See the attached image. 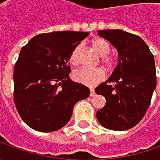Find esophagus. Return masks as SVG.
I'll list each match as a JSON object with an SVG mask.
<instances>
[{"label": "esophagus", "mask_w": 160, "mask_h": 160, "mask_svg": "<svg viewBox=\"0 0 160 160\" xmlns=\"http://www.w3.org/2000/svg\"><path fill=\"white\" fill-rule=\"evenodd\" d=\"M94 95H95V91H94L93 88H91V89H90V96L92 97V96Z\"/></svg>", "instance_id": "esophagus-1"}]
</instances>
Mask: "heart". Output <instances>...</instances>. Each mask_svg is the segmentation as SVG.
<instances>
[{
    "instance_id": "b5f03b06",
    "label": "heart",
    "mask_w": 160,
    "mask_h": 160,
    "mask_svg": "<svg viewBox=\"0 0 160 160\" xmlns=\"http://www.w3.org/2000/svg\"><path fill=\"white\" fill-rule=\"evenodd\" d=\"M91 44L99 55H101L102 64L108 70H112L118 64L116 58L110 55H107L110 52V47L106 41L101 38H95L92 40ZM81 46L77 45L69 55L68 62L72 66L79 64V53ZM73 80L77 83H82L86 86H93L96 83H100L105 77V72L101 68H81L75 71L72 75Z\"/></svg>"
}]
</instances>
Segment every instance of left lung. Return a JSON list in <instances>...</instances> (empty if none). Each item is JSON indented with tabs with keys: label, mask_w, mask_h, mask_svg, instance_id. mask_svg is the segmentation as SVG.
Returning a JSON list of instances; mask_svg holds the SVG:
<instances>
[{
	"label": "left lung",
	"mask_w": 160,
	"mask_h": 160,
	"mask_svg": "<svg viewBox=\"0 0 160 160\" xmlns=\"http://www.w3.org/2000/svg\"><path fill=\"white\" fill-rule=\"evenodd\" d=\"M98 34L118 52V64L106 82L95 88L105 97L96 118L107 129L125 131L135 126L151 104L157 77L154 56L138 35L119 29L100 30Z\"/></svg>",
	"instance_id": "8db88e82"
}]
</instances>
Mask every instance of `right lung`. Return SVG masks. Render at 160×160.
Masks as SVG:
<instances>
[{
  "label": "right lung",
  "instance_id": "obj_1",
  "mask_svg": "<svg viewBox=\"0 0 160 160\" xmlns=\"http://www.w3.org/2000/svg\"><path fill=\"white\" fill-rule=\"evenodd\" d=\"M89 33L61 31L35 35L22 47L14 67V102L32 129L59 130L73 108L90 94L88 87L69 79V55Z\"/></svg>",
  "mask_w": 160,
  "mask_h": 160
}]
</instances>
